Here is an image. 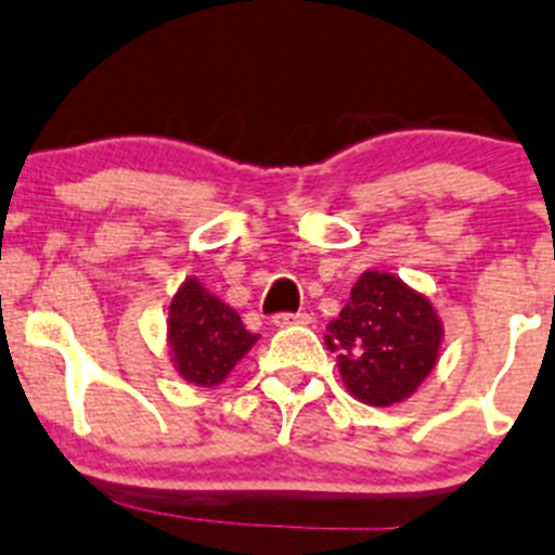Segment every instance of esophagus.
<instances>
[{"label": "esophagus", "mask_w": 555, "mask_h": 555, "mask_svg": "<svg viewBox=\"0 0 555 555\" xmlns=\"http://www.w3.org/2000/svg\"><path fill=\"white\" fill-rule=\"evenodd\" d=\"M273 324H276V326L311 324V313H306V311H297V313H289V311H284V313H276V317H273Z\"/></svg>", "instance_id": "esophagus-1"}]
</instances>
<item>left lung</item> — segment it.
Returning <instances> with one entry per match:
<instances>
[{
    "mask_svg": "<svg viewBox=\"0 0 555 555\" xmlns=\"http://www.w3.org/2000/svg\"><path fill=\"white\" fill-rule=\"evenodd\" d=\"M324 337L356 399L390 406L415 393L434 370L441 322L434 306L401 279L366 271Z\"/></svg>",
    "mask_w": 555,
    "mask_h": 555,
    "instance_id": "1",
    "label": "left lung"
}]
</instances>
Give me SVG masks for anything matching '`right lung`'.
<instances>
[{
	"mask_svg": "<svg viewBox=\"0 0 555 555\" xmlns=\"http://www.w3.org/2000/svg\"><path fill=\"white\" fill-rule=\"evenodd\" d=\"M170 346L178 372L194 385H218L258 335L244 330L233 308L209 295L196 279L180 287L170 306Z\"/></svg>",
	"mask_w": 555,
	"mask_h": 555,
	"instance_id": "add662e5",
	"label": "right lung"
}]
</instances>
